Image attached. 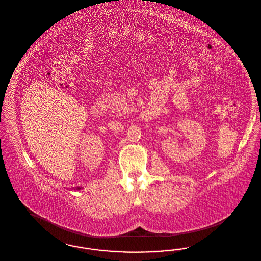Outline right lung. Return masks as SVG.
Returning a JSON list of instances; mask_svg holds the SVG:
<instances>
[{
	"label": "right lung",
	"mask_w": 261,
	"mask_h": 261,
	"mask_svg": "<svg viewBox=\"0 0 261 261\" xmlns=\"http://www.w3.org/2000/svg\"><path fill=\"white\" fill-rule=\"evenodd\" d=\"M81 188H77V190H80Z\"/></svg>",
	"instance_id": "1"
}]
</instances>
